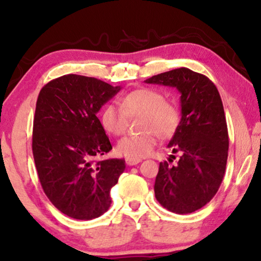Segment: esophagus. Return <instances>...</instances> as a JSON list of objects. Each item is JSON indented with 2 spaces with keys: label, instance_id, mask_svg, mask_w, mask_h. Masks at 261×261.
<instances>
[{
  "label": "esophagus",
  "instance_id": "1",
  "mask_svg": "<svg viewBox=\"0 0 261 261\" xmlns=\"http://www.w3.org/2000/svg\"><path fill=\"white\" fill-rule=\"evenodd\" d=\"M125 162H126L127 166H136L138 163L141 162V159H126L125 160Z\"/></svg>",
  "mask_w": 261,
  "mask_h": 261
}]
</instances>
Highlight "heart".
<instances>
[{
    "mask_svg": "<svg viewBox=\"0 0 261 261\" xmlns=\"http://www.w3.org/2000/svg\"><path fill=\"white\" fill-rule=\"evenodd\" d=\"M142 117L141 135L118 141L116 151L128 159H142L156 145V136L171 138L178 130L181 113L174 101L166 100L160 90L138 88L121 99L120 107L107 103L100 113V123L107 134L119 136L126 130L128 118Z\"/></svg>",
    "mask_w": 261,
    "mask_h": 261,
    "instance_id": "1",
    "label": "heart"
}]
</instances>
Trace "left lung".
Instances as JSON below:
<instances>
[{"label": "left lung", "instance_id": "8db88e82", "mask_svg": "<svg viewBox=\"0 0 261 261\" xmlns=\"http://www.w3.org/2000/svg\"><path fill=\"white\" fill-rule=\"evenodd\" d=\"M145 82L175 87L181 93V120L168 144L180 159L173 166L160 163L154 191L167 210L191 214L213 199L224 176L229 137L220 93L210 79L189 68L162 72Z\"/></svg>", "mask_w": 261, "mask_h": 261}]
</instances>
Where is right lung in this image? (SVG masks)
Segmentation results:
<instances>
[{"mask_svg": "<svg viewBox=\"0 0 261 261\" xmlns=\"http://www.w3.org/2000/svg\"><path fill=\"white\" fill-rule=\"evenodd\" d=\"M120 87L69 74L46 83L38 95L32 150L45 194L61 213L93 220L111 206L110 191L124 159L95 161L112 149L96 113Z\"/></svg>", "mask_w": 261, "mask_h": 261, "instance_id": "right-lung-1", "label": "right lung"}]
</instances>
